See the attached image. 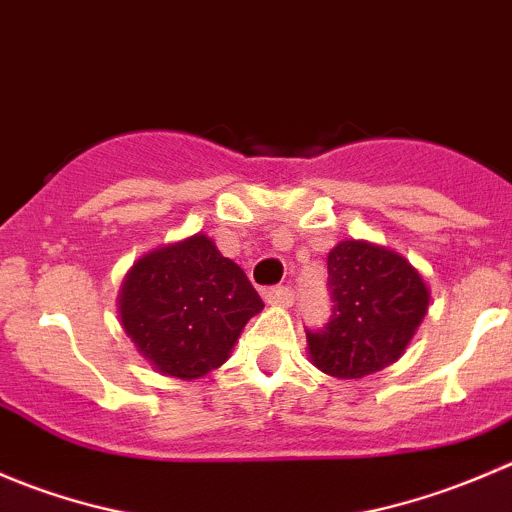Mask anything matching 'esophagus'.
<instances>
[{
    "instance_id": "1",
    "label": "esophagus",
    "mask_w": 512,
    "mask_h": 512,
    "mask_svg": "<svg viewBox=\"0 0 512 512\" xmlns=\"http://www.w3.org/2000/svg\"><path fill=\"white\" fill-rule=\"evenodd\" d=\"M265 302L275 304V307H292L294 292L289 287H272L265 292Z\"/></svg>"
}]
</instances>
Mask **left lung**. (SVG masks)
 I'll return each mask as SVG.
<instances>
[{
  "label": "left lung",
  "instance_id": "left-lung-1",
  "mask_svg": "<svg viewBox=\"0 0 512 512\" xmlns=\"http://www.w3.org/2000/svg\"><path fill=\"white\" fill-rule=\"evenodd\" d=\"M332 317L307 332L309 361L337 379H361L394 364L428 312L426 282L399 252L344 240L329 252Z\"/></svg>",
  "mask_w": 512,
  "mask_h": 512
}]
</instances>
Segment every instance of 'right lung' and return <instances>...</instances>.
I'll list each match as a JSON object with an SVG mask.
<instances>
[{
  "label": "right lung",
  "mask_w": 512,
  "mask_h": 512,
  "mask_svg": "<svg viewBox=\"0 0 512 512\" xmlns=\"http://www.w3.org/2000/svg\"><path fill=\"white\" fill-rule=\"evenodd\" d=\"M262 307L242 267L200 232L143 255L118 294L121 324L143 359L183 381L225 364Z\"/></svg>",
  "instance_id": "add662e5"
}]
</instances>
